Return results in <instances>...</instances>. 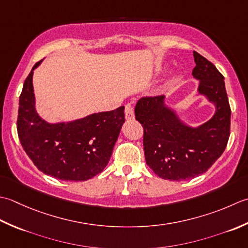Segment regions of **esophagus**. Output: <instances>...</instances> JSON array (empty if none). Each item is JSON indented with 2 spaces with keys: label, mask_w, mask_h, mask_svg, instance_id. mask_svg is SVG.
<instances>
[{
  "label": "esophagus",
  "mask_w": 248,
  "mask_h": 248,
  "mask_svg": "<svg viewBox=\"0 0 248 248\" xmlns=\"http://www.w3.org/2000/svg\"><path fill=\"white\" fill-rule=\"evenodd\" d=\"M125 117H126V120L134 119V109L130 105L125 106Z\"/></svg>",
  "instance_id": "34e87169"
}]
</instances>
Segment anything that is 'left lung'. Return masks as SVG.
<instances>
[{"mask_svg":"<svg viewBox=\"0 0 248 248\" xmlns=\"http://www.w3.org/2000/svg\"><path fill=\"white\" fill-rule=\"evenodd\" d=\"M194 59L193 77L199 81L196 96H204L215 107L209 121L198 126L184 122L165 95L140 98L135 107L136 120L144 129L146 165L165 180L184 181L204 173L229 139L231 110L224 76L198 52L194 51Z\"/></svg>","mask_w":248,"mask_h":248,"instance_id":"left-lung-1","label":"left lung"}]
</instances>
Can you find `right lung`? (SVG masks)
I'll list each match as a JSON object with an SVG mask.
<instances>
[{
    "mask_svg": "<svg viewBox=\"0 0 248 248\" xmlns=\"http://www.w3.org/2000/svg\"><path fill=\"white\" fill-rule=\"evenodd\" d=\"M34 65L19 98L17 130L25 153L45 174L64 181H88L102 172L125 122L124 106L68 122L49 123L38 114Z\"/></svg>",
    "mask_w": 248,
    "mask_h": 248,
    "instance_id": "add662e5",
    "label": "right lung"
}]
</instances>
